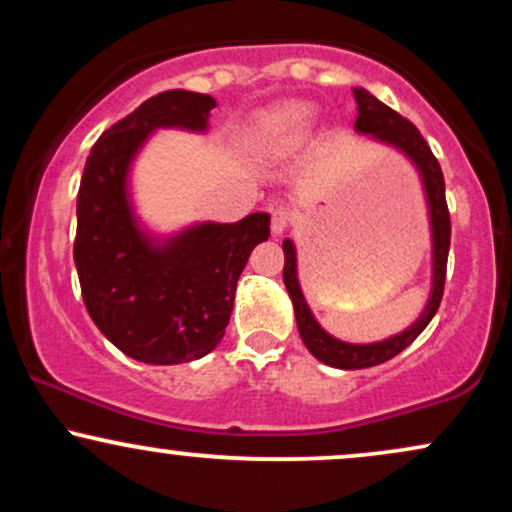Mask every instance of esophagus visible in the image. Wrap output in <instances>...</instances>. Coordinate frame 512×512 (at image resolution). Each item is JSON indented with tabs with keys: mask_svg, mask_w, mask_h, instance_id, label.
Wrapping results in <instances>:
<instances>
[{
	"mask_svg": "<svg viewBox=\"0 0 512 512\" xmlns=\"http://www.w3.org/2000/svg\"><path fill=\"white\" fill-rule=\"evenodd\" d=\"M293 219V211L291 207H284V204H279V207L272 209V231L279 236V233H284L286 228H289V223Z\"/></svg>",
	"mask_w": 512,
	"mask_h": 512,
	"instance_id": "obj_1",
	"label": "esophagus"
}]
</instances>
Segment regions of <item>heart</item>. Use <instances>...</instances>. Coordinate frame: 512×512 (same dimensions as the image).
<instances>
[{
	"mask_svg": "<svg viewBox=\"0 0 512 512\" xmlns=\"http://www.w3.org/2000/svg\"><path fill=\"white\" fill-rule=\"evenodd\" d=\"M315 122V108L308 103H276L255 120L252 144L264 156H286L296 151Z\"/></svg>",
	"mask_w": 512,
	"mask_h": 512,
	"instance_id": "b5f03b06",
	"label": "heart"
}]
</instances>
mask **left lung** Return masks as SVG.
Listing matches in <instances>:
<instances>
[{
	"mask_svg": "<svg viewBox=\"0 0 512 512\" xmlns=\"http://www.w3.org/2000/svg\"><path fill=\"white\" fill-rule=\"evenodd\" d=\"M356 98V122L354 127L363 134H373V137L383 139L387 144H395L397 149H402L411 161L416 163L424 175V187L428 195V207H431V228H433V293L431 301H428L424 315L409 327L407 332L397 334V337L385 339L378 344H346L339 342L322 330L315 322L313 313H310L308 303H305L301 286L296 279V250H293L291 240H284V284L289 291L293 310H296V322L298 332H301L303 344L308 346V351L315 358H320L322 363L334 368L344 370H356V368H370L378 366V363L390 361L392 356H397L399 351H404L407 346L426 330L428 322L436 315L440 301H443V289H445V269H448V250H450V211L448 202H445V180L443 170H440L438 158L433 156L431 146L421 132L416 129L407 117H402L397 110L387 108L383 101H378L375 96H370L363 88H354Z\"/></svg>",
	"mask_w": 512,
	"mask_h": 512,
	"instance_id": "left-lung-1",
	"label": "left lung"
}]
</instances>
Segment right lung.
Listing matches in <instances>:
<instances>
[{"label": "right lung", "instance_id": "1", "mask_svg": "<svg viewBox=\"0 0 512 512\" xmlns=\"http://www.w3.org/2000/svg\"><path fill=\"white\" fill-rule=\"evenodd\" d=\"M214 98L166 91L105 129L81 175L74 262L84 305L122 354L156 366L195 361L221 342L240 272L269 238V216L202 223L163 248L134 226L125 178L132 156L156 127H207Z\"/></svg>", "mask_w": 512, "mask_h": 512}]
</instances>
